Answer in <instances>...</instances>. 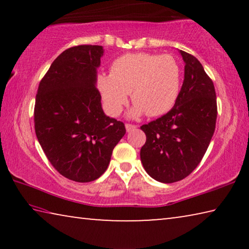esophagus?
Returning a JSON list of instances; mask_svg holds the SVG:
<instances>
[{"label": "esophagus", "mask_w": 249, "mask_h": 249, "mask_svg": "<svg viewBox=\"0 0 249 249\" xmlns=\"http://www.w3.org/2000/svg\"><path fill=\"white\" fill-rule=\"evenodd\" d=\"M125 127H126V130H127V132H132V130L137 128V126L136 125H133V124H129V123H126L125 124Z\"/></svg>", "instance_id": "1"}]
</instances>
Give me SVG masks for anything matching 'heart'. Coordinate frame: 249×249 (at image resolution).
<instances>
[{
    "label": "heart",
    "mask_w": 249,
    "mask_h": 249,
    "mask_svg": "<svg viewBox=\"0 0 249 249\" xmlns=\"http://www.w3.org/2000/svg\"><path fill=\"white\" fill-rule=\"evenodd\" d=\"M98 87L108 113L117 116L128 101L129 114L156 117L174 107L181 89V68L171 54L126 53L115 59L111 73H101Z\"/></svg>",
    "instance_id": "1"
}]
</instances>
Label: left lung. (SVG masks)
<instances>
[{"label": "left lung", "mask_w": 249, "mask_h": 249, "mask_svg": "<svg viewBox=\"0 0 249 249\" xmlns=\"http://www.w3.org/2000/svg\"><path fill=\"white\" fill-rule=\"evenodd\" d=\"M184 80L176 103L167 114L141 126L146 142L141 160L151 178L162 183L184 179L203 158L215 130L216 94L197 59L180 50Z\"/></svg>", "instance_id": "1"}]
</instances>
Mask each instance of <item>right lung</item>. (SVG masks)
<instances>
[{
	"label": "right lung",
	"mask_w": 249,
	"mask_h": 249,
	"mask_svg": "<svg viewBox=\"0 0 249 249\" xmlns=\"http://www.w3.org/2000/svg\"><path fill=\"white\" fill-rule=\"evenodd\" d=\"M103 47L80 45L54 59L39 83L34 122L46 157L77 182L102 176L126 133L123 122L104 114L95 88Z\"/></svg>",
	"instance_id": "1"
}]
</instances>
